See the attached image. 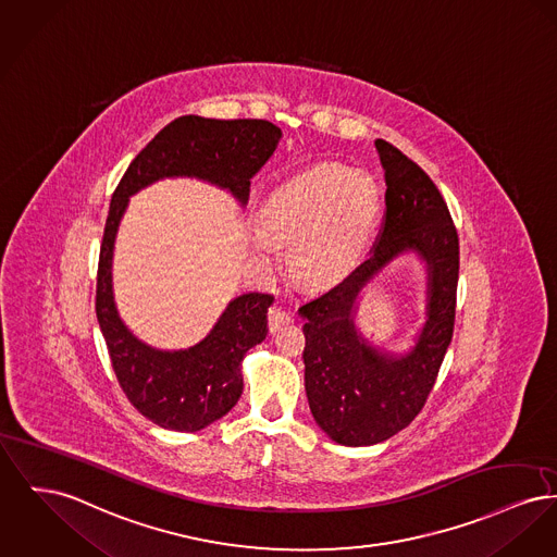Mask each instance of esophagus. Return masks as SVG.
<instances>
[{"label":"esophagus","mask_w":557,"mask_h":557,"mask_svg":"<svg viewBox=\"0 0 557 557\" xmlns=\"http://www.w3.org/2000/svg\"><path fill=\"white\" fill-rule=\"evenodd\" d=\"M267 322H269V332H271V334H275V332H280L282 327L288 326V324L293 322V318H290L284 309H280V307H271V309H269V313H267Z\"/></svg>","instance_id":"34e87169"}]
</instances>
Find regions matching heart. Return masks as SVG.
I'll return each instance as SVG.
<instances>
[{
  "mask_svg": "<svg viewBox=\"0 0 557 557\" xmlns=\"http://www.w3.org/2000/svg\"><path fill=\"white\" fill-rule=\"evenodd\" d=\"M381 197L374 181L347 165H313L280 185L255 231L259 252L293 244L290 267L309 284H332L358 262L376 227Z\"/></svg>",
  "mask_w": 557,
  "mask_h": 557,
  "instance_id": "obj_1",
  "label": "heart"
}]
</instances>
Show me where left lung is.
<instances>
[{"instance_id": "1", "label": "left lung", "mask_w": 557, "mask_h": 557, "mask_svg": "<svg viewBox=\"0 0 557 557\" xmlns=\"http://www.w3.org/2000/svg\"><path fill=\"white\" fill-rule=\"evenodd\" d=\"M385 168V216L370 257L341 284L305 302V392L315 423L343 446H372L410 425L423 410L453 341L458 235L450 210L425 170L387 140H376ZM426 262L428 322L416 347L389 357L370 348L352 322L360 288L397 253Z\"/></svg>"}]
</instances>
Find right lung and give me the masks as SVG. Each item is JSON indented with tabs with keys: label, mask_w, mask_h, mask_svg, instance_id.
Masks as SVG:
<instances>
[{
	"label": "right lung",
	"mask_w": 557,
	"mask_h": 557,
	"mask_svg": "<svg viewBox=\"0 0 557 557\" xmlns=\"http://www.w3.org/2000/svg\"><path fill=\"white\" fill-rule=\"evenodd\" d=\"M282 131L264 120H208L183 115L132 160L111 197L100 244L97 318L113 372L132 406L170 431H199L237 404L242 360L267 336L273 296L248 293L230 302L210 334L189 349L160 351L140 343L117 315L111 286L113 244L128 197L168 176H196L230 189L242 203L250 178L273 156Z\"/></svg>",
	"instance_id": "add662e5"
}]
</instances>
